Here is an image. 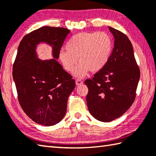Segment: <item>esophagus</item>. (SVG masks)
Returning a JSON list of instances; mask_svg holds the SVG:
<instances>
[{"label": "esophagus", "instance_id": "34e87169", "mask_svg": "<svg viewBox=\"0 0 156 156\" xmlns=\"http://www.w3.org/2000/svg\"><path fill=\"white\" fill-rule=\"evenodd\" d=\"M82 84H83V82H82L80 79H77V80H76V84L77 86L82 85Z\"/></svg>", "mask_w": 156, "mask_h": 156}]
</instances>
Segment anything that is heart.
Listing matches in <instances>:
<instances>
[{
	"label": "heart",
	"mask_w": 156,
	"mask_h": 156,
	"mask_svg": "<svg viewBox=\"0 0 156 156\" xmlns=\"http://www.w3.org/2000/svg\"><path fill=\"white\" fill-rule=\"evenodd\" d=\"M112 39L107 33L82 32L74 35L66 45V50L59 53V59L66 71L82 78L88 70L96 72L107 64L112 50Z\"/></svg>",
	"instance_id": "1"
}]
</instances>
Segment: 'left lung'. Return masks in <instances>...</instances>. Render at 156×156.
I'll return each instance as SVG.
<instances>
[{
	"label": "left lung",
	"instance_id": "1",
	"mask_svg": "<svg viewBox=\"0 0 156 156\" xmlns=\"http://www.w3.org/2000/svg\"><path fill=\"white\" fill-rule=\"evenodd\" d=\"M108 29L115 38L110 58L93 78L84 82L88 88V111L102 122L113 121L130 108L140 78L133 46L127 36L111 27Z\"/></svg>",
	"mask_w": 156,
	"mask_h": 156
}]
</instances>
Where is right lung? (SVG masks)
<instances>
[{"mask_svg":"<svg viewBox=\"0 0 156 156\" xmlns=\"http://www.w3.org/2000/svg\"><path fill=\"white\" fill-rule=\"evenodd\" d=\"M70 31L44 26L22 39L12 66V77L18 100L28 117L41 125L58 123L66 115L75 80L57 61L66 37ZM43 42L52 46L54 58L41 61L36 53Z\"/></svg>","mask_w":156,"mask_h":156,"instance_id":"obj_1","label":"right lung"}]
</instances>
